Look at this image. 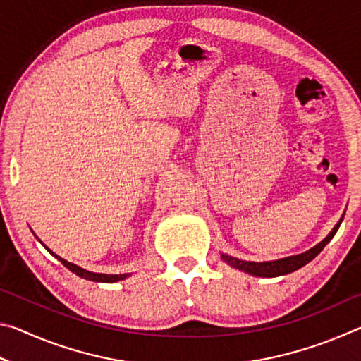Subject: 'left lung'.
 Masks as SVG:
<instances>
[{
	"instance_id": "left-lung-1",
	"label": "left lung",
	"mask_w": 361,
	"mask_h": 361,
	"mask_svg": "<svg viewBox=\"0 0 361 361\" xmlns=\"http://www.w3.org/2000/svg\"><path fill=\"white\" fill-rule=\"evenodd\" d=\"M342 216L339 219V223L334 226L333 231L323 239L319 245H315L314 248L307 250L301 255H295V256H288V258H282L277 261H264V262H253V261H243L239 258H234V256H228V255H221V259L224 262H228L229 266L239 269V271H243L247 274H252V276L256 277H279V276H285V274L295 272L298 269H301L302 266L307 264V262L312 261L317 255H319L323 248H325L326 243L333 239L336 232H338L339 226L342 223Z\"/></svg>"
}]
</instances>
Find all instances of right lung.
Masks as SVG:
<instances>
[{"label":"right lung","instance_id":"add662e5","mask_svg":"<svg viewBox=\"0 0 361 361\" xmlns=\"http://www.w3.org/2000/svg\"><path fill=\"white\" fill-rule=\"evenodd\" d=\"M47 248V247H46ZM49 250V248H47ZM49 253L51 255H54L51 250H49ZM56 256V258L62 262V264L66 267V269H70V271L73 272V274H76L78 277H81V279H85V280H92V282H105V283H113V282H119V280H124V279H127L130 276V274H97V272H90V271H85V269H82V267H79V266H76V264H73V262H68V261H65L63 258H60V256H57V255H54Z\"/></svg>","mask_w":361,"mask_h":361}]
</instances>
